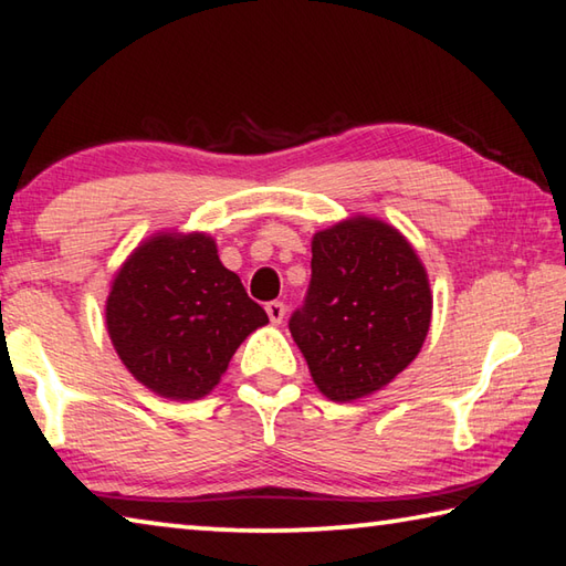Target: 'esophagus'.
<instances>
[{
    "label": "esophagus",
    "instance_id": "34e87169",
    "mask_svg": "<svg viewBox=\"0 0 566 566\" xmlns=\"http://www.w3.org/2000/svg\"><path fill=\"white\" fill-rule=\"evenodd\" d=\"M265 313H269V317H271V323H283V317H285V305L281 303V301H271V303H265Z\"/></svg>",
    "mask_w": 566,
    "mask_h": 566
}]
</instances>
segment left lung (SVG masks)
Here are the masks:
<instances>
[{"mask_svg": "<svg viewBox=\"0 0 566 566\" xmlns=\"http://www.w3.org/2000/svg\"><path fill=\"white\" fill-rule=\"evenodd\" d=\"M311 285L287 319L317 389L352 401L411 365L431 325V287L409 241L357 217L313 237Z\"/></svg>", "mask_w": 566, "mask_h": 566, "instance_id": "8db88e82", "label": "left lung"}]
</instances>
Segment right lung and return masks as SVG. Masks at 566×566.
<instances>
[{"label": "right lung", "mask_w": 566, "mask_h": 566, "mask_svg": "<svg viewBox=\"0 0 566 566\" xmlns=\"http://www.w3.org/2000/svg\"><path fill=\"white\" fill-rule=\"evenodd\" d=\"M123 365L167 399H199L217 387L233 352L269 323L207 233H163L123 263L105 305Z\"/></svg>", "instance_id": "right-lung-1"}]
</instances>
